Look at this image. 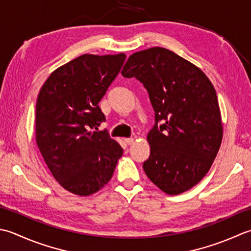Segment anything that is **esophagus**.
Returning a JSON list of instances; mask_svg holds the SVG:
<instances>
[{
  "label": "esophagus",
  "mask_w": 251,
  "mask_h": 251,
  "mask_svg": "<svg viewBox=\"0 0 251 251\" xmlns=\"http://www.w3.org/2000/svg\"><path fill=\"white\" fill-rule=\"evenodd\" d=\"M125 142L127 145H132L133 143H134V139H133V137H127V139H125Z\"/></svg>",
  "instance_id": "34e87169"
}]
</instances>
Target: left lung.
Listing matches in <instances>:
<instances>
[{"label": "left lung", "mask_w": 251, "mask_h": 251, "mask_svg": "<svg viewBox=\"0 0 251 251\" xmlns=\"http://www.w3.org/2000/svg\"><path fill=\"white\" fill-rule=\"evenodd\" d=\"M121 75L141 81L155 110L156 124L147 134L151 156L143 163L146 176L169 195L188 191L207 175L222 142L211 81L191 61L159 47L132 54Z\"/></svg>", "instance_id": "left-lung-1"}]
</instances>
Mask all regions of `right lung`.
Here are the masks:
<instances>
[{"mask_svg": "<svg viewBox=\"0 0 251 251\" xmlns=\"http://www.w3.org/2000/svg\"><path fill=\"white\" fill-rule=\"evenodd\" d=\"M126 54H83L60 66L41 88L35 107V141L55 180L65 190L90 196L109 182L124 150L107 131L99 103Z\"/></svg>", "mask_w": 251, "mask_h": 251, "instance_id": "right-lung-1", "label": "right lung"}]
</instances>
